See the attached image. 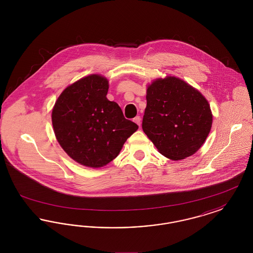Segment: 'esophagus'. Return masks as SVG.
I'll return each instance as SVG.
<instances>
[{"label":"esophagus","mask_w":253,"mask_h":253,"mask_svg":"<svg viewBox=\"0 0 253 253\" xmlns=\"http://www.w3.org/2000/svg\"><path fill=\"white\" fill-rule=\"evenodd\" d=\"M133 122H135L138 126H140V124H141V118L140 117H135L133 119Z\"/></svg>","instance_id":"1"}]
</instances>
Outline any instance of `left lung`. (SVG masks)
<instances>
[{"label": "left lung", "instance_id": "8db88e82", "mask_svg": "<svg viewBox=\"0 0 253 253\" xmlns=\"http://www.w3.org/2000/svg\"><path fill=\"white\" fill-rule=\"evenodd\" d=\"M142 129L158 152L171 160L195 154L209 135L212 114L205 96L175 77L147 88Z\"/></svg>", "mask_w": 253, "mask_h": 253}]
</instances>
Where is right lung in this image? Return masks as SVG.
Here are the masks:
<instances>
[{"label": "right lung", "instance_id": "1", "mask_svg": "<svg viewBox=\"0 0 253 253\" xmlns=\"http://www.w3.org/2000/svg\"><path fill=\"white\" fill-rule=\"evenodd\" d=\"M108 81L89 75L66 87L52 111L58 142L76 162L91 168L107 165L138 126L124 118L119 104L106 97Z\"/></svg>", "mask_w": 253, "mask_h": 253}]
</instances>
